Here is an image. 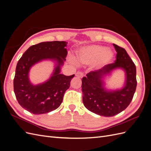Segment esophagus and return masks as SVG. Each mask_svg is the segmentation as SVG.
<instances>
[{"instance_id":"1","label":"esophagus","mask_w":151,"mask_h":151,"mask_svg":"<svg viewBox=\"0 0 151 151\" xmlns=\"http://www.w3.org/2000/svg\"><path fill=\"white\" fill-rule=\"evenodd\" d=\"M76 76L77 77H78V78H82V77H83V73L81 72H77L76 74Z\"/></svg>"}]
</instances>
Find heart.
<instances>
[{"instance_id": "b5f03b06", "label": "heart", "mask_w": 151, "mask_h": 151, "mask_svg": "<svg viewBox=\"0 0 151 151\" xmlns=\"http://www.w3.org/2000/svg\"><path fill=\"white\" fill-rule=\"evenodd\" d=\"M77 60L84 65L93 63L94 70L101 69L111 63L114 58L111 50L98 45H91L81 48L77 52Z\"/></svg>"}]
</instances>
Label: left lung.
I'll return each instance as SVG.
<instances>
[{
	"label": "left lung",
	"mask_w": 151,
	"mask_h": 151,
	"mask_svg": "<svg viewBox=\"0 0 151 151\" xmlns=\"http://www.w3.org/2000/svg\"><path fill=\"white\" fill-rule=\"evenodd\" d=\"M113 45L117 52L115 63L90 72L82 79L84 106L91 112L106 117L113 116L125 109L132 101L137 87L134 63L124 48ZM116 69L125 72L124 86L121 89L108 90L105 87L104 79Z\"/></svg>",
	"instance_id": "left-lung-1"
}]
</instances>
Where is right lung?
Wrapping results in <instances>:
<instances>
[{"label":"right lung","instance_id":"add662e5","mask_svg":"<svg viewBox=\"0 0 151 151\" xmlns=\"http://www.w3.org/2000/svg\"><path fill=\"white\" fill-rule=\"evenodd\" d=\"M66 42H45L30 47L17 63L14 79V91L21 106L35 115H41L58 108L63 95L69 88L74 74H60L67 55ZM52 60L56 64L52 74L43 83L34 85L29 78L30 68L43 60Z\"/></svg>","mask_w":151,"mask_h":151}]
</instances>
